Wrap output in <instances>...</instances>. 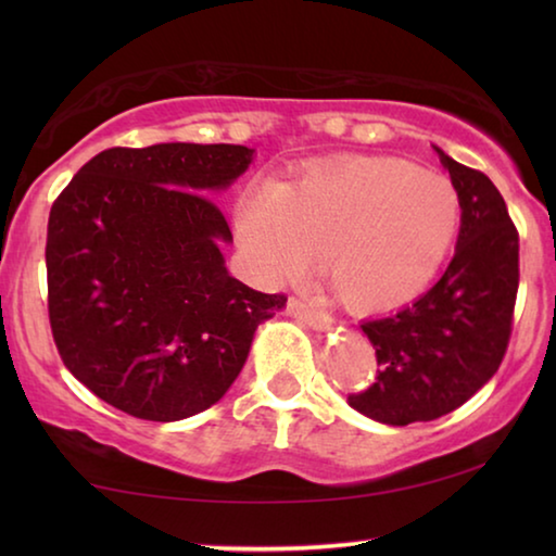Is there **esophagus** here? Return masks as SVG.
<instances>
[{"instance_id": "34e87169", "label": "esophagus", "mask_w": 556, "mask_h": 556, "mask_svg": "<svg viewBox=\"0 0 556 556\" xmlns=\"http://www.w3.org/2000/svg\"><path fill=\"white\" fill-rule=\"evenodd\" d=\"M287 314L299 318L301 324H306L308 328H314V331H328V328L333 326V318L328 316L326 312H318V308L308 306V304H304V301H299V299H289Z\"/></svg>"}]
</instances>
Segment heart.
<instances>
[{
  "instance_id": "heart-1",
  "label": "heart",
  "mask_w": 556,
  "mask_h": 556,
  "mask_svg": "<svg viewBox=\"0 0 556 556\" xmlns=\"http://www.w3.org/2000/svg\"><path fill=\"white\" fill-rule=\"evenodd\" d=\"M458 225L456 186L400 159L312 166L275 193L244 199L238 213L240 242L262 275H296L324 250V267L357 312L417 299L444 265Z\"/></svg>"
}]
</instances>
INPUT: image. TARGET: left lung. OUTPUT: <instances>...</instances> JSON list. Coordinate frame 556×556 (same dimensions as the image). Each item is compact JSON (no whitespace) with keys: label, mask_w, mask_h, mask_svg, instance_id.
I'll use <instances>...</instances> for the list:
<instances>
[{"label":"left lung","mask_w":556,"mask_h":556,"mask_svg":"<svg viewBox=\"0 0 556 556\" xmlns=\"http://www.w3.org/2000/svg\"><path fill=\"white\" fill-rule=\"evenodd\" d=\"M460 199L454 260L425 296L361 324L378 380L348 404L390 427L454 412L501 368L520 281V238L491 178L437 149Z\"/></svg>","instance_id":"1"}]
</instances>
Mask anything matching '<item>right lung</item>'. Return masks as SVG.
I'll use <instances>...</instances> for the list:
<instances>
[{"mask_svg": "<svg viewBox=\"0 0 556 556\" xmlns=\"http://www.w3.org/2000/svg\"><path fill=\"white\" fill-rule=\"evenodd\" d=\"M255 149H105L55 199L46 238L51 331L65 368L112 407L178 421L218 402L257 326L285 308L228 275L211 195Z\"/></svg>", "mask_w": 556, "mask_h": 556, "instance_id": "right-lung-1", "label": "right lung"}]
</instances>
